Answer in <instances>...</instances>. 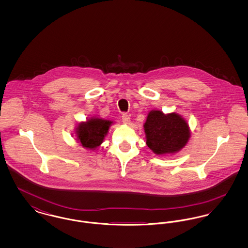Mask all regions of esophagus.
<instances>
[{
  "instance_id": "esophagus-1",
  "label": "esophagus",
  "mask_w": 248,
  "mask_h": 248,
  "mask_svg": "<svg viewBox=\"0 0 248 248\" xmlns=\"http://www.w3.org/2000/svg\"><path fill=\"white\" fill-rule=\"evenodd\" d=\"M122 120H123V122H124V124H128L130 122L129 115H128L127 113H124V114L122 115Z\"/></svg>"
}]
</instances>
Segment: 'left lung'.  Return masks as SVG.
Segmentation results:
<instances>
[{
	"label": "left lung",
	"mask_w": 248,
	"mask_h": 248,
	"mask_svg": "<svg viewBox=\"0 0 248 248\" xmlns=\"http://www.w3.org/2000/svg\"><path fill=\"white\" fill-rule=\"evenodd\" d=\"M144 130L148 147L158 155L177 153L189 140V125L175 112L165 115L161 110H152Z\"/></svg>",
	"instance_id": "1"
}]
</instances>
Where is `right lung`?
I'll return each instance as SVG.
<instances>
[{
    "label": "right lung",
    "mask_w": 248,
    "mask_h": 248,
    "mask_svg": "<svg viewBox=\"0 0 248 248\" xmlns=\"http://www.w3.org/2000/svg\"><path fill=\"white\" fill-rule=\"evenodd\" d=\"M111 123L108 120L92 118L79 124L76 131L78 140L83 147L94 150L103 142Z\"/></svg>",
    "instance_id": "1"
}]
</instances>
